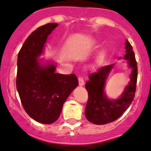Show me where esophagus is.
Returning <instances> with one entry per match:
<instances>
[{
  "mask_svg": "<svg viewBox=\"0 0 151 151\" xmlns=\"http://www.w3.org/2000/svg\"><path fill=\"white\" fill-rule=\"evenodd\" d=\"M78 81H79V85L81 86H83L84 85V80L83 77H78Z\"/></svg>",
  "mask_w": 151,
  "mask_h": 151,
  "instance_id": "1",
  "label": "esophagus"
}]
</instances>
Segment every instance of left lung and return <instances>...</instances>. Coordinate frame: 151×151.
Wrapping results in <instances>:
<instances>
[{
    "instance_id": "left-lung-1",
    "label": "left lung",
    "mask_w": 151,
    "mask_h": 151,
    "mask_svg": "<svg viewBox=\"0 0 151 151\" xmlns=\"http://www.w3.org/2000/svg\"><path fill=\"white\" fill-rule=\"evenodd\" d=\"M126 54L118 59L126 60L130 70L129 81L126 85L120 96L116 99H110L105 92L106 83L115 63L105 65L89 75V81L86 83L89 99L85 109V116L91 123L104 125L114 121L128 109L133 101L136 88L138 68L135 53L128 40L125 43Z\"/></svg>"
}]
</instances>
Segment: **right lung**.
I'll return each mask as SVG.
<instances>
[{
  "label": "right lung",
  "mask_w": 151,
  "mask_h": 151,
  "mask_svg": "<svg viewBox=\"0 0 151 151\" xmlns=\"http://www.w3.org/2000/svg\"><path fill=\"white\" fill-rule=\"evenodd\" d=\"M57 26L49 23L32 32L17 59L16 88L22 104L32 119L43 124L59 119L64 103L78 86L74 74L56 73L54 61L40 59L48 37Z\"/></svg>",
  "instance_id": "right-lung-1"
}]
</instances>
